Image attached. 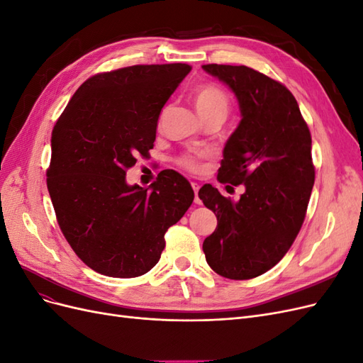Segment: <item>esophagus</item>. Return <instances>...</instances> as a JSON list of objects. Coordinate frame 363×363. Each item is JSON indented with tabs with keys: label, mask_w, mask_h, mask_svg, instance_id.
Here are the masks:
<instances>
[{
	"label": "esophagus",
	"mask_w": 363,
	"mask_h": 363,
	"mask_svg": "<svg viewBox=\"0 0 363 363\" xmlns=\"http://www.w3.org/2000/svg\"><path fill=\"white\" fill-rule=\"evenodd\" d=\"M192 189H194V194H195V203H196V204H200V203H201V200L199 199V189H200L199 183H192Z\"/></svg>",
	"instance_id": "obj_1"
}]
</instances>
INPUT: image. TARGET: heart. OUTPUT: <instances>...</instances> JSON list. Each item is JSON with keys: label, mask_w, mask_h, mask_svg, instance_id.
<instances>
[{"label": "heart", "mask_w": 363, "mask_h": 363, "mask_svg": "<svg viewBox=\"0 0 363 363\" xmlns=\"http://www.w3.org/2000/svg\"><path fill=\"white\" fill-rule=\"evenodd\" d=\"M194 100L196 111H199L200 116L204 121L212 118L225 119L230 111V96L223 87L216 83H203L200 86H196L194 92ZM164 113H167V108H163L160 121L164 116ZM207 156L208 151L182 152L180 156L175 157V164L189 172H196L201 168V160Z\"/></svg>", "instance_id": "obj_1"}]
</instances>
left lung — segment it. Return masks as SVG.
<instances>
[{
	"label": "left lung",
	"instance_id": "1",
	"mask_svg": "<svg viewBox=\"0 0 363 363\" xmlns=\"http://www.w3.org/2000/svg\"><path fill=\"white\" fill-rule=\"evenodd\" d=\"M238 96L242 119L224 148L221 183L244 184L238 201L212 184L199 192L218 218L203 242L216 274L248 280L276 267L304 223L315 183L312 136L286 86L256 69L203 65Z\"/></svg>",
	"mask_w": 363,
	"mask_h": 363
}]
</instances>
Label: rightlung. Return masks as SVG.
<instances>
[{"label": "right lung", "mask_w": 363, "mask_h": 363, "mask_svg": "<svg viewBox=\"0 0 363 363\" xmlns=\"http://www.w3.org/2000/svg\"><path fill=\"white\" fill-rule=\"evenodd\" d=\"M191 65H133L87 79L51 135L47 186L65 239L87 267L108 277L144 276L164 233L194 201L189 182L159 172L150 188L127 171L155 147L162 107Z\"/></svg>", "instance_id": "obj_1"}]
</instances>
